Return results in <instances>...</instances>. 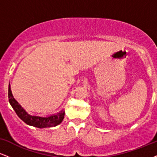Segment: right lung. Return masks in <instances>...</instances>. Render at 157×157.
Here are the masks:
<instances>
[{
  "instance_id": "add662e5",
  "label": "right lung",
  "mask_w": 157,
  "mask_h": 157,
  "mask_svg": "<svg viewBox=\"0 0 157 157\" xmlns=\"http://www.w3.org/2000/svg\"><path fill=\"white\" fill-rule=\"evenodd\" d=\"M8 97L9 102L15 110L18 117L27 125L34 126L38 128H51L58 125L63 120L65 116L64 110H61L60 112L48 117L36 116V115H32L29 113L14 98L12 91H11L10 84L9 85Z\"/></svg>"
}]
</instances>
